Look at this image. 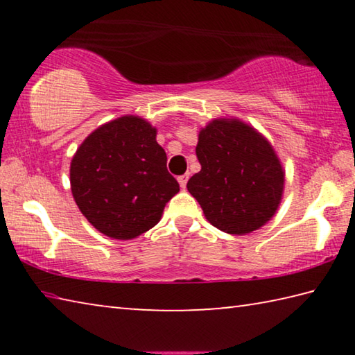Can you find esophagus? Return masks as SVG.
<instances>
[{
	"instance_id": "esophagus-1",
	"label": "esophagus",
	"mask_w": 355,
	"mask_h": 355,
	"mask_svg": "<svg viewBox=\"0 0 355 355\" xmlns=\"http://www.w3.org/2000/svg\"><path fill=\"white\" fill-rule=\"evenodd\" d=\"M188 178H189L188 173H184V175H180V177H178V183H180V186H182L183 189L186 188V183H188Z\"/></svg>"
}]
</instances>
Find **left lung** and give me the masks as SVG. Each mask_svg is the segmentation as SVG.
Listing matches in <instances>:
<instances>
[{
  "instance_id": "1",
  "label": "left lung",
  "mask_w": 355,
  "mask_h": 355,
  "mask_svg": "<svg viewBox=\"0 0 355 355\" xmlns=\"http://www.w3.org/2000/svg\"><path fill=\"white\" fill-rule=\"evenodd\" d=\"M200 172L186 188L209 224L230 235H248L277 211L285 171L266 137L235 117H219L199 131Z\"/></svg>"
}]
</instances>
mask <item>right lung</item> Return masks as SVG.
Listing matches in <instances>:
<instances>
[{
	"instance_id": "add662e5",
	"label": "right lung",
	"mask_w": 355,
	"mask_h": 355,
	"mask_svg": "<svg viewBox=\"0 0 355 355\" xmlns=\"http://www.w3.org/2000/svg\"><path fill=\"white\" fill-rule=\"evenodd\" d=\"M166 163L152 123L122 116L100 125L78 147L70 163L71 194L100 233L127 241L158 224L180 191Z\"/></svg>"
}]
</instances>
